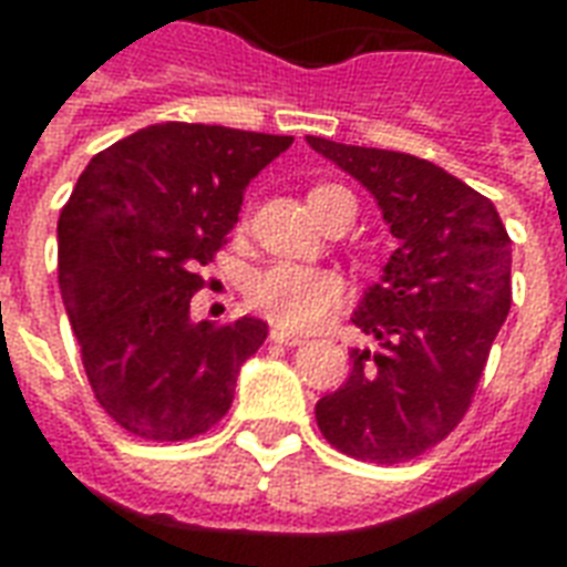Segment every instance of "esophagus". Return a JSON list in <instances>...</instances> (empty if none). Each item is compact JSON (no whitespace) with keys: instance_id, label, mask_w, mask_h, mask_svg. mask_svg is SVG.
Instances as JSON below:
<instances>
[{"instance_id":"1","label":"esophagus","mask_w":567,"mask_h":567,"mask_svg":"<svg viewBox=\"0 0 567 567\" xmlns=\"http://www.w3.org/2000/svg\"><path fill=\"white\" fill-rule=\"evenodd\" d=\"M270 341H274V344H285V347H300L306 338L293 336V332H288V329L274 327V329H270Z\"/></svg>"}]
</instances>
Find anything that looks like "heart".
Returning <instances> with one entry per match:
<instances>
[{
	"instance_id": "1",
	"label": "heart",
	"mask_w": 567,
	"mask_h": 567,
	"mask_svg": "<svg viewBox=\"0 0 567 567\" xmlns=\"http://www.w3.org/2000/svg\"><path fill=\"white\" fill-rule=\"evenodd\" d=\"M309 208L320 223L355 217V196L341 185H315ZM344 300V279L327 267L276 261L249 276L247 302L261 318L282 329H315Z\"/></svg>"
}]
</instances>
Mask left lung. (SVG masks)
Instances as JSON below:
<instances>
[{
    "mask_svg": "<svg viewBox=\"0 0 567 567\" xmlns=\"http://www.w3.org/2000/svg\"><path fill=\"white\" fill-rule=\"evenodd\" d=\"M377 196L400 240L353 323L377 338L320 396L323 439L347 456L400 465L456 430L512 306V240L488 196L432 162L306 137Z\"/></svg>",
    "mask_w": 567,
    "mask_h": 567,
    "instance_id": "obj_1",
    "label": "left lung"
}]
</instances>
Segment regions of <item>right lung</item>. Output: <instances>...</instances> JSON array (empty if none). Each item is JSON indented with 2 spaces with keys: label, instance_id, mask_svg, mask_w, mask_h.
<instances>
[{
  "label": "right lung",
  "instance_id": "add662e5",
  "mask_svg": "<svg viewBox=\"0 0 567 567\" xmlns=\"http://www.w3.org/2000/svg\"><path fill=\"white\" fill-rule=\"evenodd\" d=\"M293 137L158 123L91 158L58 217V285L96 403L128 435L188 441L229 412L267 323L190 320L244 188Z\"/></svg>",
  "mask_w": 567,
  "mask_h": 567
}]
</instances>
